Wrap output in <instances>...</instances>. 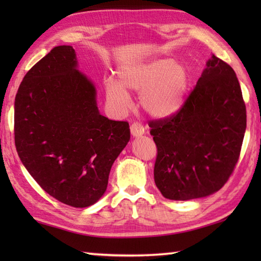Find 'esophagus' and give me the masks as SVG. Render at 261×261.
<instances>
[{
  "instance_id": "obj_1",
  "label": "esophagus",
  "mask_w": 261,
  "mask_h": 261,
  "mask_svg": "<svg viewBox=\"0 0 261 261\" xmlns=\"http://www.w3.org/2000/svg\"><path fill=\"white\" fill-rule=\"evenodd\" d=\"M130 130H131V135L134 137H140L145 134V129L144 126L140 124L138 122H134L130 126Z\"/></svg>"
}]
</instances>
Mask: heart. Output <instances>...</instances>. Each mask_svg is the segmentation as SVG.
<instances>
[{
	"label": "heart",
	"instance_id": "1",
	"mask_svg": "<svg viewBox=\"0 0 261 261\" xmlns=\"http://www.w3.org/2000/svg\"><path fill=\"white\" fill-rule=\"evenodd\" d=\"M190 85L188 70L171 59H156L130 64L118 70V83L106 79L108 103L118 112L127 109L126 90L139 92V103L155 118L170 117L182 109Z\"/></svg>",
	"mask_w": 261,
	"mask_h": 261
}]
</instances>
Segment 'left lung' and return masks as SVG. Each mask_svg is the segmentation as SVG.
Masks as SVG:
<instances>
[{"label": "left lung", "instance_id": "obj_1", "mask_svg": "<svg viewBox=\"0 0 261 261\" xmlns=\"http://www.w3.org/2000/svg\"><path fill=\"white\" fill-rule=\"evenodd\" d=\"M178 113L151 121L154 180L170 200H190L223 187L238 161L246 108L230 65L212 56Z\"/></svg>", "mask_w": 261, "mask_h": 261}]
</instances>
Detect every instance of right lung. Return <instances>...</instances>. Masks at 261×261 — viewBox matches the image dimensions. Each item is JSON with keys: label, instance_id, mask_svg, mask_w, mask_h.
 <instances>
[{"label": "right lung", "instance_id": "1", "mask_svg": "<svg viewBox=\"0 0 261 261\" xmlns=\"http://www.w3.org/2000/svg\"><path fill=\"white\" fill-rule=\"evenodd\" d=\"M129 140V123L100 114L71 46L53 48L25 74L15 99L16 149L55 199L77 208L95 204Z\"/></svg>", "mask_w": 261, "mask_h": 261}]
</instances>
